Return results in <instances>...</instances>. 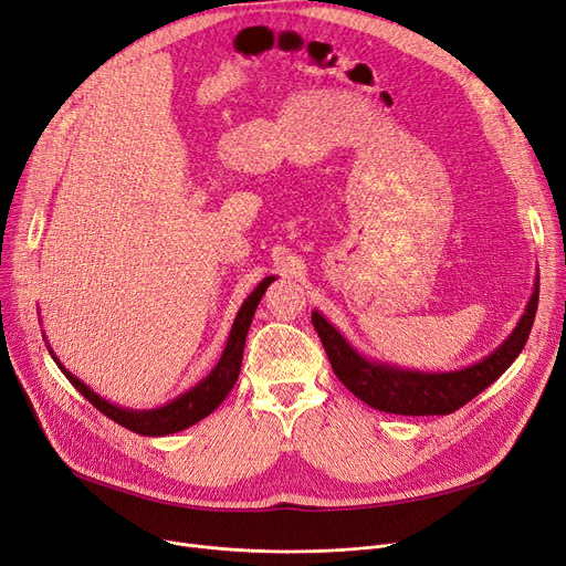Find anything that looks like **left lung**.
<instances>
[{"label": "left lung", "instance_id": "obj_1", "mask_svg": "<svg viewBox=\"0 0 566 566\" xmlns=\"http://www.w3.org/2000/svg\"><path fill=\"white\" fill-rule=\"evenodd\" d=\"M536 305L538 280L525 307V315L520 317L517 326L504 343L471 366L443 373L412 370L368 359L354 349L343 333L317 310L312 312V324L319 333L333 373L357 399L370 408L394 415H450L488 389L517 359V354L530 338Z\"/></svg>", "mask_w": 566, "mask_h": 566}]
</instances>
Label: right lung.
<instances>
[{
    "instance_id": "obj_1",
    "label": "right lung",
    "mask_w": 566,
    "mask_h": 566,
    "mask_svg": "<svg viewBox=\"0 0 566 566\" xmlns=\"http://www.w3.org/2000/svg\"><path fill=\"white\" fill-rule=\"evenodd\" d=\"M277 277L270 275L265 277L251 294L247 296V301L242 303V307L238 310L233 328L228 333V340L223 347V354L219 364L212 368V373L202 378L196 387H191L188 391L179 394L175 401L165 403L160 408H151V410H133V408H123V406H114L112 401L102 399L97 391H93L86 382H81L74 373H70L65 366L60 364V359L55 357V352L49 345V352L53 361L57 364V368L65 373V378L81 391L83 399H88L99 412H104L114 420L116 424L130 429L135 433L142 436H167V433H177L184 431L188 427H193L196 422L205 420L209 412H214L221 401L228 396V391L235 387L238 375H240V366H242V352H244V340L247 333L251 326V319H254V312L265 294V289L270 286V282H275Z\"/></svg>"
}]
</instances>
